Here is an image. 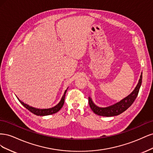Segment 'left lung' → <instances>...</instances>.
Masks as SVG:
<instances>
[{"mask_svg":"<svg viewBox=\"0 0 153 153\" xmlns=\"http://www.w3.org/2000/svg\"><path fill=\"white\" fill-rule=\"evenodd\" d=\"M142 73H141V75L140 77L139 81H138V84L137 85L135 89L131 93L128 95L126 98L123 100H121L119 102L115 103L113 105H111L108 106V107L105 108H101L99 106H96L93 102H92V99L91 97H89V104L91 110L93 112L98 115H101V116H105V117H112L115 116V115H118L121 114V113L124 112L125 110H126L129 106H130L134 101L137 98V95L138 94V92L140 90V87L142 84Z\"/></svg>","mask_w":153,"mask_h":153,"instance_id":"8db88e82","label":"left lung"}]
</instances>
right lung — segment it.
<instances>
[{
  "label": "right lung",
  "instance_id": "add662e5",
  "mask_svg": "<svg viewBox=\"0 0 153 153\" xmlns=\"http://www.w3.org/2000/svg\"><path fill=\"white\" fill-rule=\"evenodd\" d=\"M67 89L65 91V92H64V95L62 96L61 101H60V102L56 106H53V107L50 108H45V109L36 108L32 107V106L24 103V102H22V101H20L18 98H18V101H19L20 102V103L23 106H25V107L27 110H29L30 112L33 113L34 114H35L36 115H40V116H45V115H51V114L57 113V112H59L60 110H61V108L62 107V106H63V105L64 103V99H65V96H66Z\"/></svg>",
  "mask_w": 153,
  "mask_h": 153
}]
</instances>
